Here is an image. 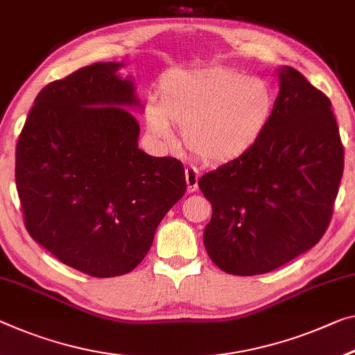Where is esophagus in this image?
Wrapping results in <instances>:
<instances>
[{"mask_svg":"<svg viewBox=\"0 0 355 355\" xmlns=\"http://www.w3.org/2000/svg\"><path fill=\"white\" fill-rule=\"evenodd\" d=\"M198 179H200V174L196 171V168L193 166L185 168V181H187L189 192H195V190L198 189Z\"/></svg>","mask_w":355,"mask_h":355,"instance_id":"34e87169","label":"esophagus"}]
</instances>
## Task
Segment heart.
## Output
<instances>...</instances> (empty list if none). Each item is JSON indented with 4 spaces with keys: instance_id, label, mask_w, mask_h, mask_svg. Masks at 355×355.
Returning <instances> with one entry per match:
<instances>
[{
    "instance_id": "heart-1",
    "label": "heart",
    "mask_w": 355,
    "mask_h": 355,
    "mask_svg": "<svg viewBox=\"0 0 355 355\" xmlns=\"http://www.w3.org/2000/svg\"><path fill=\"white\" fill-rule=\"evenodd\" d=\"M275 94L265 80L234 69L173 71L162 78L159 105L146 109L149 132L174 143L171 123L200 160L225 163L252 147L268 127Z\"/></svg>"
}]
</instances>
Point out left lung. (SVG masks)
<instances>
[{
    "instance_id": "obj_1",
    "label": "left lung",
    "mask_w": 355,
    "mask_h": 355,
    "mask_svg": "<svg viewBox=\"0 0 355 355\" xmlns=\"http://www.w3.org/2000/svg\"><path fill=\"white\" fill-rule=\"evenodd\" d=\"M277 74L279 95L260 139L198 181L212 206L206 252L228 275H263L315 246L345 170L329 96L291 67Z\"/></svg>"
}]
</instances>
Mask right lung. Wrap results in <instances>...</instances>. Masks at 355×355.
<instances>
[{
    "label": "right lung",
    "mask_w": 355,
    "mask_h": 355,
    "mask_svg": "<svg viewBox=\"0 0 355 355\" xmlns=\"http://www.w3.org/2000/svg\"><path fill=\"white\" fill-rule=\"evenodd\" d=\"M121 63H94L37 94L15 146L30 236L94 277L127 275L187 189L182 163L138 149L139 106Z\"/></svg>",
    "instance_id": "1"
}]
</instances>
